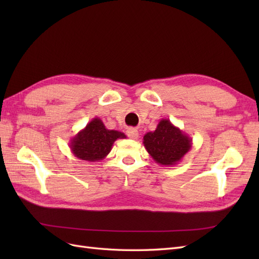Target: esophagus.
<instances>
[{
    "mask_svg": "<svg viewBox=\"0 0 259 259\" xmlns=\"http://www.w3.org/2000/svg\"><path fill=\"white\" fill-rule=\"evenodd\" d=\"M126 133H127V136H128L130 138H132V139H137L138 136H139L138 131H137L136 128H133V127L128 128Z\"/></svg>",
    "mask_w": 259,
    "mask_h": 259,
    "instance_id": "34e87169",
    "label": "esophagus"
}]
</instances>
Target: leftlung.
Here are the masks:
<instances>
[{
	"instance_id": "obj_1",
	"label": "left lung",
	"mask_w": 259,
	"mask_h": 259,
	"mask_svg": "<svg viewBox=\"0 0 259 259\" xmlns=\"http://www.w3.org/2000/svg\"><path fill=\"white\" fill-rule=\"evenodd\" d=\"M143 144L155 163L174 166L191 149L192 138L168 119H162L155 131L148 132L144 136Z\"/></svg>"
}]
</instances>
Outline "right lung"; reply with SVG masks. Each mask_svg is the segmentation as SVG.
I'll return each instance as SVG.
<instances>
[{"instance_id": "1", "label": "right lung", "mask_w": 259, "mask_h": 259, "mask_svg": "<svg viewBox=\"0 0 259 259\" xmlns=\"http://www.w3.org/2000/svg\"><path fill=\"white\" fill-rule=\"evenodd\" d=\"M126 138L122 132L108 130L99 117L94 119L70 140L69 147L77 159L88 162L104 160L116 139Z\"/></svg>"}]
</instances>
